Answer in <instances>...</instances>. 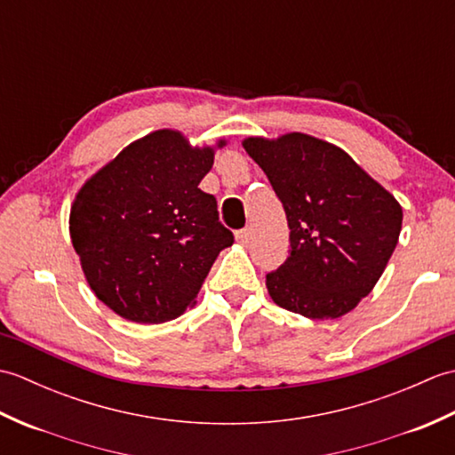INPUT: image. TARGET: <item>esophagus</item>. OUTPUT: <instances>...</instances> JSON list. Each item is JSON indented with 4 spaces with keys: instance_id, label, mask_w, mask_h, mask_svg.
<instances>
[{
    "instance_id": "esophagus-1",
    "label": "esophagus",
    "mask_w": 455,
    "mask_h": 455,
    "mask_svg": "<svg viewBox=\"0 0 455 455\" xmlns=\"http://www.w3.org/2000/svg\"><path fill=\"white\" fill-rule=\"evenodd\" d=\"M236 240H238L240 244H248L250 240H252V230H250V228L238 230V233H236Z\"/></svg>"
}]
</instances>
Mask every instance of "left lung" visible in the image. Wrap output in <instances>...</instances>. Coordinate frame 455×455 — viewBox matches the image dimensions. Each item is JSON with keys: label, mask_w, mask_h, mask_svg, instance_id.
Returning <instances> with one entry per match:
<instances>
[{"label": "left lung", "mask_w": 455, "mask_h": 455, "mask_svg": "<svg viewBox=\"0 0 455 455\" xmlns=\"http://www.w3.org/2000/svg\"><path fill=\"white\" fill-rule=\"evenodd\" d=\"M244 150L282 199L291 250L266 287L279 307L313 321L357 307L399 243L403 207L336 144L305 132L248 137Z\"/></svg>", "instance_id": "obj_1"}]
</instances>
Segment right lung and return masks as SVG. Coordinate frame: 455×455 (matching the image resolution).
<instances>
[{
    "label": "right lung",
    "instance_id": "1",
    "mask_svg": "<svg viewBox=\"0 0 455 455\" xmlns=\"http://www.w3.org/2000/svg\"><path fill=\"white\" fill-rule=\"evenodd\" d=\"M217 147L160 129L131 142L84 183L70 238L92 291L139 324L172 321L196 297L220 250L235 243L217 199L199 189Z\"/></svg>",
    "mask_w": 455,
    "mask_h": 455
}]
</instances>
